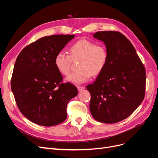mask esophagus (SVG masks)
<instances>
[{
  "instance_id": "esophagus-1",
  "label": "esophagus",
  "mask_w": 158,
  "mask_h": 158,
  "mask_svg": "<svg viewBox=\"0 0 158 158\" xmlns=\"http://www.w3.org/2000/svg\"><path fill=\"white\" fill-rule=\"evenodd\" d=\"M77 88H78V91H81V90H82V89H84L85 87L83 86V85H78Z\"/></svg>"
}]
</instances>
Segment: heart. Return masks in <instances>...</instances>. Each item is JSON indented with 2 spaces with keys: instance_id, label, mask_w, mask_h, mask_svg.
Here are the masks:
<instances>
[{
  "instance_id": "1",
  "label": "heart",
  "mask_w": 158,
  "mask_h": 158,
  "mask_svg": "<svg viewBox=\"0 0 158 158\" xmlns=\"http://www.w3.org/2000/svg\"><path fill=\"white\" fill-rule=\"evenodd\" d=\"M108 51L103 44L88 40L76 41L70 48V55L60 51L55 56V64L60 73L64 76L70 74L73 60H79L78 71L71 74L67 80L74 84H82L91 76L102 73L107 63Z\"/></svg>"
}]
</instances>
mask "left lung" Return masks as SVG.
<instances>
[{
    "label": "left lung",
    "instance_id": "left-lung-1",
    "mask_svg": "<svg viewBox=\"0 0 158 158\" xmlns=\"http://www.w3.org/2000/svg\"><path fill=\"white\" fill-rule=\"evenodd\" d=\"M94 37L104 42L109 56L96 80L86 86L91 95L89 110L98 121L115 123L130 116L144 99L146 69L121 33L98 31Z\"/></svg>",
    "mask_w": 158,
    "mask_h": 158
}]
</instances>
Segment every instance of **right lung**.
I'll return each mask as SVG.
<instances>
[{
	"label": "right lung",
	"instance_id": "obj_1",
	"mask_svg": "<svg viewBox=\"0 0 158 158\" xmlns=\"http://www.w3.org/2000/svg\"><path fill=\"white\" fill-rule=\"evenodd\" d=\"M74 35L41 37L18 55L11 78V89L20 112L37 125L51 127L66 118V106L78 89L63 78L55 64L56 55Z\"/></svg>",
	"mask_w": 158,
	"mask_h": 158
}]
</instances>
